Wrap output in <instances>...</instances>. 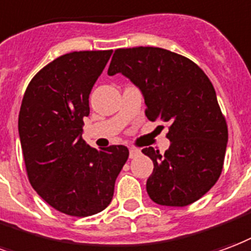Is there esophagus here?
Masks as SVG:
<instances>
[{"mask_svg": "<svg viewBox=\"0 0 251 251\" xmlns=\"http://www.w3.org/2000/svg\"><path fill=\"white\" fill-rule=\"evenodd\" d=\"M138 154H140V150L138 149H135V148H130V149H129V157H130V158H135Z\"/></svg>", "mask_w": 251, "mask_h": 251, "instance_id": "34e87169", "label": "esophagus"}]
</instances>
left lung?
Wrapping results in <instances>:
<instances>
[{"label":"left lung","instance_id":"left-lung-1","mask_svg":"<svg viewBox=\"0 0 251 251\" xmlns=\"http://www.w3.org/2000/svg\"><path fill=\"white\" fill-rule=\"evenodd\" d=\"M140 89L150 121L168 122L170 141L163 154L142 153L154 163L146 190L163 206H187L214 186L222 172L227 125L210 79L198 65L161 48L117 49L107 70Z\"/></svg>","mask_w":251,"mask_h":251}]
</instances>
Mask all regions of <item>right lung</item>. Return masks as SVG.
Here are the masks:
<instances>
[{"instance_id":"obj_1","label":"right lung","mask_w":251,"mask_h":251,"mask_svg":"<svg viewBox=\"0 0 251 251\" xmlns=\"http://www.w3.org/2000/svg\"><path fill=\"white\" fill-rule=\"evenodd\" d=\"M111 53L61 55L33 77L22 98L18 133L27 177L38 196L64 214L88 217L106 209L129 157L126 146L97 150L82 138L89 94Z\"/></svg>"}]
</instances>
